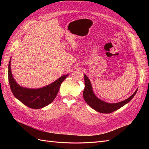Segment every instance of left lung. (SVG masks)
Listing matches in <instances>:
<instances>
[{"instance_id":"1","label":"left lung","mask_w":149,"mask_h":149,"mask_svg":"<svg viewBox=\"0 0 149 149\" xmlns=\"http://www.w3.org/2000/svg\"><path fill=\"white\" fill-rule=\"evenodd\" d=\"M84 77L85 84L83 91L84 100L93 109L97 112H101V113H111V112L119 109V108L124 106L126 104L130 102L134 96L136 95L137 91V89L136 91L134 92L132 96H130L129 98L126 99L123 101L117 103H108L100 100V99L96 96L93 91L91 82H90V80L88 78V76L86 74H84Z\"/></svg>"}]
</instances>
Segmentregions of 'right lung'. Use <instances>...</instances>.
I'll return each instance as SVG.
<instances>
[{"instance_id":"obj_1","label":"right lung","mask_w":149,"mask_h":149,"mask_svg":"<svg viewBox=\"0 0 149 149\" xmlns=\"http://www.w3.org/2000/svg\"><path fill=\"white\" fill-rule=\"evenodd\" d=\"M11 58L8 67V77L11 91L20 102L31 109H40L48 106L54 100L60 89V85L68 74L61 76L55 81L38 89L22 87L13 78L11 71Z\"/></svg>"}]
</instances>
